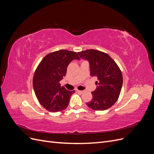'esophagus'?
Wrapping results in <instances>:
<instances>
[{"instance_id":"esophagus-1","label":"esophagus","mask_w":154,"mask_h":154,"mask_svg":"<svg viewBox=\"0 0 154 154\" xmlns=\"http://www.w3.org/2000/svg\"><path fill=\"white\" fill-rule=\"evenodd\" d=\"M76 91L77 92H79V93H82H82L83 92V91H79V90H76Z\"/></svg>"}]
</instances>
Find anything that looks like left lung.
<instances>
[{
    "instance_id": "1",
    "label": "left lung",
    "mask_w": 154,
    "mask_h": 154,
    "mask_svg": "<svg viewBox=\"0 0 154 154\" xmlns=\"http://www.w3.org/2000/svg\"><path fill=\"white\" fill-rule=\"evenodd\" d=\"M90 63L91 75L96 77V89L92 92V99L86 105L94 110H104L112 106L119 96L123 85L122 71L114 60L104 52L87 49L78 52Z\"/></svg>"
}]
</instances>
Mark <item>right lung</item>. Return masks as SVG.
<instances>
[{
	"label": "right lung",
	"mask_w": 154,
	"mask_h": 154,
	"mask_svg": "<svg viewBox=\"0 0 154 154\" xmlns=\"http://www.w3.org/2000/svg\"><path fill=\"white\" fill-rule=\"evenodd\" d=\"M74 59H80L76 52L61 49L48 54L36 67L32 85L40 105L51 112L66 109L75 91L62 87L60 82L66 76L68 65Z\"/></svg>",
	"instance_id": "obj_1"
}]
</instances>
